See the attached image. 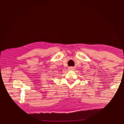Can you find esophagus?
Masks as SVG:
<instances>
[{
	"mask_svg": "<svg viewBox=\"0 0 124 124\" xmlns=\"http://www.w3.org/2000/svg\"><path fill=\"white\" fill-rule=\"evenodd\" d=\"M69 69L72 70L74 69V68H73V67H70V68H69Z\"/></svg>",
	"mask_w": 124,
	"mask_h": 124,
	"instance_id": "1",
	"label": "esophagus"
}]
</instances>
